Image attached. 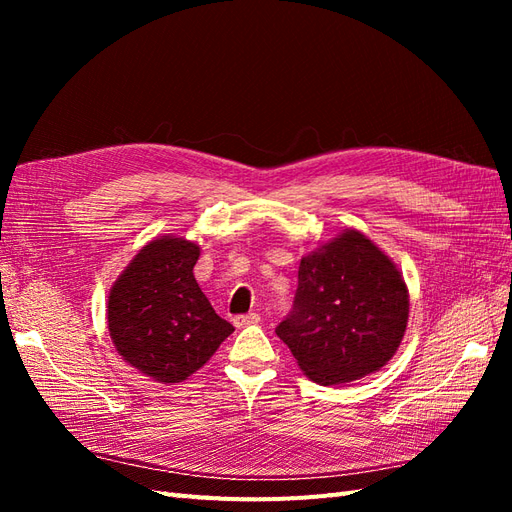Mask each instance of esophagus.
Wrapping results in <instances>:
<instances>
[{
	"mask_svg": "<svg viewBox=\"0 0 512 512\" xmlns=\"http://www.w3.org/2000/svg\"><path fill=\"white\" fill-rule=\"evenodd\" d=\"M235 327H247V324H256L260 322V316L258 314H241V316H235Z\"/></svg>",
	"mask_w": 512,
	"mask_h": 512,
	"instance_id": "34e87169",
	"label": "esophagus"
}]
</instances>
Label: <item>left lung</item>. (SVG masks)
<instances>
[{"instance_id":"8db88e82","label":"left lung","mask_w":512,"mask_h":512,"mask_svg":"<svg viewBox=\"0 0 512 512\" xmlns=\"http://www.w3.org/2000/svg\"><path fill=\"white\" fill-rule=\"evenodd\" d=\"M404 275L361 230L344 228L301 258L290 316L275 329L307 378L322 386L374 374L406 335Z\"/></svg>"}]
</instances>
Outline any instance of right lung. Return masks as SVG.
Instances as JSON below:
<instances>
[{
    "instance_id": "obj_1",
    "label": "right lung",
    "mask_w": 512,
    "mask_h": 512,
    "mask_svg": "<svg viewBox=\"0 0 512 512\" xmlns=\"http://www.w3.org/2000/svg\"><path fill=\"white\" fill-rule=\"evenodd\" d=\"M198 256L196 241L156 237L108 292L106 324L119 356L162 384L188 380L235 331L196 284Z\"/></svg>"
}]
</instances>
